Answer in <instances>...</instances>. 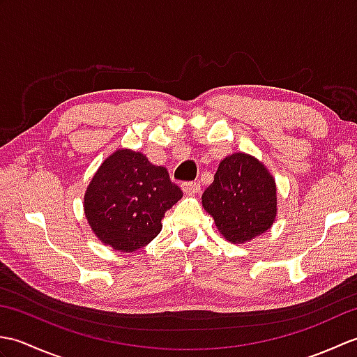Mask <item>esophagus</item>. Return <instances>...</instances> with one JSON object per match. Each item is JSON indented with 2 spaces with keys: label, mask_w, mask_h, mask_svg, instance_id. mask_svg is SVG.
Instances as JSON below:
<instances>
[{
  "label": "esophagus",
  "mask_w": 357,
  "mask_h": 357,
  "mask_svg": "<svg viewBox=\"0 0 357 357\" xmlns=\"http://www.w3.org/2000/svg\"><path fill=\"white\" fill-rule=\"evenodd\" d=\"M181 188H183V192L185 195H196V193H199L201 185H199V183H184L183 185H181Z\"/></svg>",
  "instance_id": "obj_1"
}]
</instances>
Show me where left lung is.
<instances>
[{"mask_svg": "<svg viewBox=\"0 0 357 357\" xmlns=\"http://www.w3.org/2000/svg\"><path fill=\"white\" fill-rule=\"evenodd\" d=\"M202 207L227 241L244 244L275 222L276 181L259 159L238 151L219 162L215 181L202 193Z\"/></svg>", "mask_w": 357, "mask_h": 357, "instance_id": "1", "label": "left lung"}]
</instances>
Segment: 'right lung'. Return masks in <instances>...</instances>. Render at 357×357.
I'll list each match as a JSON object with an SVG mask.
<instances>
[{"mask_svg": "<svg viewBox=\"0 0 357 357\" xmlns=\"http://www.w3.org/2000/svg\"><path fill=\"white\" fill-rule=\"evenodd\" d=\"M183 192L165 167L130 149L104 159L84 195V215L104 245L130 253L147 245L162 229L165 211Z\"/></svg>", "mask_w": 357, "mask_h": 357, "instance_id": "obj_1", "label": "right lung"}]
</instances>
